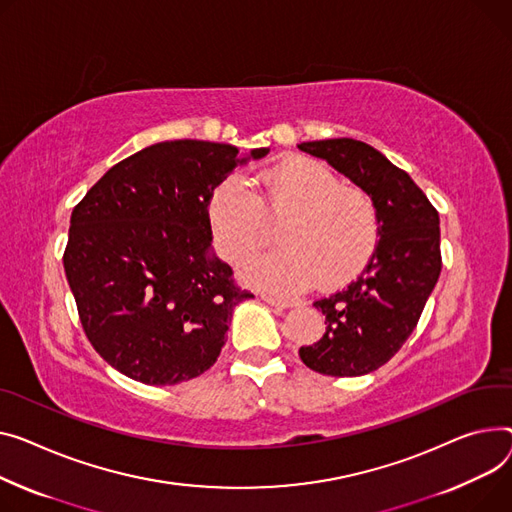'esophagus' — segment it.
I'll list each match as a JSON object with an SVG mask.
<instances>
[{"label":"esophagus","instance_id":"34e87169","mask_svg":"<svg viewBox=\"0 0 512 512\" xmlns=\"http://www.w3.org/2000/svg\"><path fill=\"white\" fill-rule=\"evenodd\" d=\"M263 300L271 306H278V309H290V306L296 304L294 300L284 298V296H276V294H263Z\"/></svg>","mask_w":512,"mask_h":512}]
</instances>
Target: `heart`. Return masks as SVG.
I'll list each match as a JSON object with an SVG mask.
<instances>
[{
  "instance_id": "b5f03b06",
  "label": "heart",
  "mask_w": 512,
  "mask_h": 512,
  "mask_svg": "<svg viewBox=\"0 0 512 512\" xmlns=\"http://www.w3.org/2000/svg\"><path fill=\"white\" fill-rule=\"evenodd\" d=\"M261 181V197L241 177H230L210 199V222L228 261L261 249L269 241V222L280 220V247L243 263L249 282L298 290L315 280L329 288L366 265L379 241V214L364 189L342 185L313 158H292Z\"/></svg>"
}]
</instances>
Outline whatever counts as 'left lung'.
Listing matches in <instances>:
<instances>
[{"label":"left lung","instance_id":"left-lung-1","mask_svg":"<svg viewBox=\"0 0 512 512\" xmlns=\"http://www.w3.org/2000/svg\"><path fill=\"white\" fill-rule=\"evenodd\" d=\"M327 160L377 206L379 243L362 274L344 290L315 300L325 333L298 350L311 370L360 377L389 362L416 329L440 276V220L424 191L379 150L352 140L298 146Z\"/></svg>","mask_w":512,"mask_h":512}]
</instances>
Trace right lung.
<instances>
[{
  "label": "right lung",
  "mask_w": 512,
  "mask_h": 512,
  "mask_svg": "<svg viewBox=\"0 0 512 512\" xmlns=\"http://www.w3.org/2000/svg\"><path fill=\"white\" fill-rule=\"evenodd\" d=\"M236 154L201 140L148 146L109 168L72 212L63 267L80 323L100 358L133 381L199 377L220 356L234 306L253 298L210 251L208 206L247 162Z\"/></svg>",
  "instance_id": "obj_1"
}]
</instances>
